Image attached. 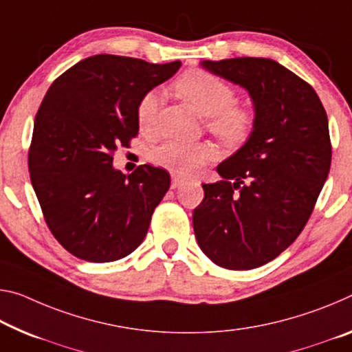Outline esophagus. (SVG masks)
Wrapping results in <instances>:
<instances>
[{
	"instance_id": "obj_1",
	"label": "esophagus",
	"mask_w": 352,
	"mask_h": 352,
	"mask_svg": "<svg viewBox=\"0 0 352 352\" xmlns=\"http://www.w3.org/2000/svg\"><path fill=\"white\" fill-rule=\"evenodd\" d=\"M183 182H185V180H183V178H182L180 175H177V174H172V183H170V188H172V189H175V188L180 186Z\"/></svg>"
}]
</instances>
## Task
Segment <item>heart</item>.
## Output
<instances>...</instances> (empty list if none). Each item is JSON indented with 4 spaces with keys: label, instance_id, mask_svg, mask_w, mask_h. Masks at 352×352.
Segmentation results:
<instances>
[{
    "label": "heart",
    "instance_id": "obj_1",
    "mask_svg": "<svg viewBox=\"0 0 352 352\" xmlns=\"http://www.w3.org/2000/svg\"><path fill=\"white\" fill-rule=\"evenodd\" d=\"M175 91L200 114L208 117L206 128L227 147L243 146L252 136L256 113L252 106L236 102V91L230 82L205 69H189L175 81ZM160 97L155 91L144 94L136 106L139 130L152 133L158 119ZM216 156L210 142L166 141L150 153L152 163L163 166L177 175L197 174Z\"/></svg>",
    "mask_w": 352,
    "mask_h": 352
}]
</instances>
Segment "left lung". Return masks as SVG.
<instances>
[{"mask_svg":"<svg viewBox=\"0 0 352 352\" xmlns=\"http://www.w3.org/2000/svg\"><path fill=\"white\" fill-rule=\"evenodd\" d=\"M206 70L248 89L256 125L249 141L202 185L192 214L202 252L226 270H254L302 232L329 175L332 146L315 89L266 58L204 60Z\"/></svg>","mask_w":352,"mask_h":352,"instance_id":"8db88e82","label":"left lung"}]
</instances>
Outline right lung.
Wrapping results in <instances>:
<instances>
[{"label":"right lung","instance_id":"add662e5","mask_svg":"<svg viewBox=\"0 0 352 352\" xmlns=\"http://www.w3.org/2000/svg\"><path fill=\"white\" fill-rule=\"evenodd\" d=\"M180 65L96 54L56 78L42 100L28 152L31 183L50 232L78 258L120 260L146 238L170 177L150 164L125 175L113 156L138 136L139 100Z\"/></svg>","mask_w":352,"mask_h":352}]
</instances>
